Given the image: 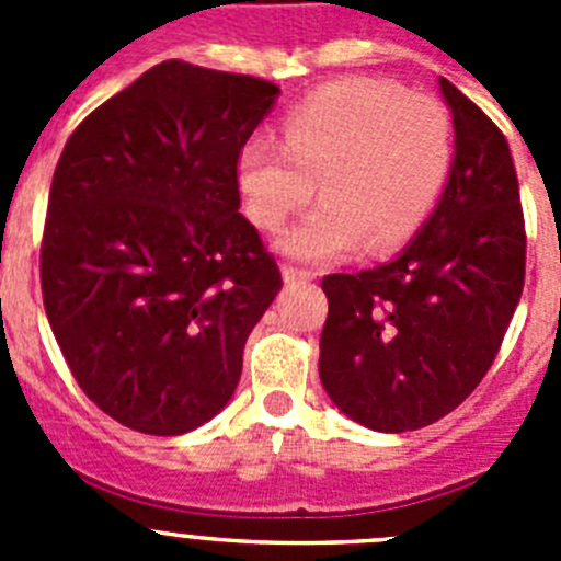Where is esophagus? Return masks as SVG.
<instances>
[{
  "instance_id": "1",
  "label": "esophagus",
  "mask_w": 561,
  "mask_h": 561,
  "mask_svg": "<svg viewBox=\"0 0 561 561\" xmlns=\"http://www.w3.org/2000/svg\"><path fill=\"white\" fill-rule=\"evenodd\" d=\"M306 280H314V272L291 264L284 266V284H306Z\"/></svg>"
}]
</instances>
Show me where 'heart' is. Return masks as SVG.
Instances as JSON below:
<instances>
[{
    "label": "heart",
    "mask_w": 561,
    "mask_h": 561,
    "mask_svg": "<svg viewBox=\"0 0 561 561\" xmlns=\"http://www.w3.org/2000/svg\"><path fill=\"white\" fill-rule=\"evenodd\" d=\"M284 142L255 134L236 157V185L261 230L314 196L323 205L277 238L284 255L329 264L365 244L390 252L415 236L453 165V123L438 101L354 78L317 89L286 117Z\"/></svg>",
    "instance_id": "1"
}]
</instances>
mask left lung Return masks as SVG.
Here are the masks:
<instances>
[{"label": "left lung", "instance_id": "left-lung-1", "mask_svg": "<svg viewBox=\"0 0 561 561\" xmlns=\"http://www.w3.org/2000/svg\"><path fill=\"white\" fill-rule=\"evenodd\" d=\"M438 87L455 153L435 210L388 264L323 277L320 381L376 433L453 413L492 368L523 295L525 225L508 142L447 78Z\"/></svg>", "mask_w": 561, "mask_h": 561}]
</instances>
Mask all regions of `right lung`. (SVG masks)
Listing matches in <instances>:
<instances>
[{
  "label": "right lung",
  "instance_id": "add662e5",
  "mask_svg": "<svg viewBox=\"0 0 561 561\" xmlns=\"http://www.w3.org/2000/svg\"><path fill=\"white\" fill-rule=\"evenodd\" d=\"M280 89L162 61L72 131L49 187L42 291L83 393L185 435L225 410L280 272L238 213L236 157Z\"/></svg>",
  "mask_w": 561,
  "mask_h": 561
}]
</instances>
